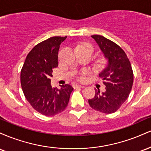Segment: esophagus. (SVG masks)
Instances as JSON below:
<instances>
[{"instance_id": "34e87169", "label": "esophagus", "mask_w": 151, "mask_h": 151, "mask_svg": "<svg viewBox=\"0 0 151 151\" xmlns=\"http://www.w3.org/2000/svg\"><path fill=\"white\" fill-rule=\"evenodd\" d=\"M74 87H75V88H77V87L83 88V87H84V86L80 85V84H75V85H74Z\"/></svg>"}]
</instances>
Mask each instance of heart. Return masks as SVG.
Listing matches in <instances>:
<instances>
[{
    "mask_svg": "<svg viewBox=\"0 0 151 151\" xmlns=\"http://www.w3.org/2000/svg\"><path fill=\"white\" fill-rule=\"evenodd\" d=\"M77 48H83V49H85L87 50L91 54V55H92L93 52V46L91 45V44H89V43H82V44H80L79 45H77ZM85 74V72H83L81 74V75L79 76V79L81 80V79H83V75Z\"/></svg>",
    "mask_w": 151,
    "mask_h": 151,
    "instance_id": "obj_1",
    "label": "heart"
}]
</instances>
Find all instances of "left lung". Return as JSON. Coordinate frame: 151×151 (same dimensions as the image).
I'll list each match as a JSON object with an SVG mask.
<instances>
[{"mask_svg": "<svg viewBox=\"0 0 151 151\" xmlns=\"http://www.w3.org/2000/svg\"><path fill=\"white\" fill-rule=\"evenodd\" d=\"M99 46L106 60V65L100 72L106 86L101 93L95 89V96L89 99V106L104 114L116 112L126 101L132 89L133 72L127 55L115 42L101 35H91Z\"/></svg>", "mask_w": 151, "mask_h": 151, "instance_id": "1", "label": "left lung"}]
</instances>
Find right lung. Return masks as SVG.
<instances>
[{
    "label": "right lung",
    "instance_id": "obj_1",
    "mask_svg": "<svg viewBox=\"0 0 151 151\" xmlns=\"http://www.w3.org/2000/svg\"><path fill=\"white\" fill-rule=\"evenodd\" d=\"M67 38L52 37L40 42L26 57L20 72V84L26 99L38 113L51 116L67 108L73 87L70 84L61 88L52 87L50 78L58 66L60 45Z\"/></svg>",
    "mask_w": 151,
    "mask_h": 151
}]
</instances>
